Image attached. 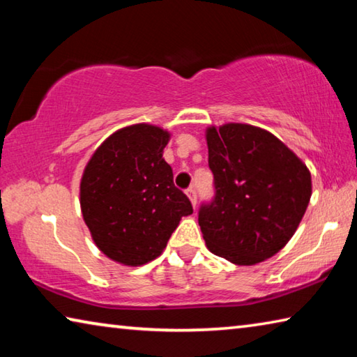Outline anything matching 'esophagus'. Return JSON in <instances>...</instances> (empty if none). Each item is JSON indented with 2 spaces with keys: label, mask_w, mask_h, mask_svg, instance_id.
I'll list each match as a JSON object with an SVG mask.
<instances>
[{
  "label": "esophagus",
  "mask_w": 357,
  "mask_h": 357,
  "mask_svg": "<svg viewBox=\"0 0 357 357\" xmlns=\"http://www.w3.org/2000/svg\"><path fill=\"white\" fill-rule=\"evenodd\" d=\"M185 193H187V197H189V200L192 202V206L195 208L197 206V190H195V187H189V189L185 190Z\"/></svg>",
  "instance_id": "34e87169"
}]
</instances>
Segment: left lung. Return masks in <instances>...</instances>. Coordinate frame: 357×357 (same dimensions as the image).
<instances>
[{"label": "left lung", "instance_id": "8db88e82", "mask_svg": "<svg viewBox=\"0 0 357 357\" xmlns=\"http://www.w3.org/2000/svg\"><path fill=\"white\" fill-rule=\"evenodd\" d=\"M214 197L198 223L208 249L239 266L285 247L309 206L310 172L279 138L249 124L206 130Z\"/></svg>", "mask_w": 357, "mask_h": 357}]
</instances>
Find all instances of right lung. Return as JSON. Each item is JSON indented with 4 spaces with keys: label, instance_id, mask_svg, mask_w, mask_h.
I'll list each match as a JSON object with an SVG mask.
<instances>
[{
    "label": "right lung",
    "instance_id": "obj_1",
    "mask_svg": "<svg viewBox=\"0 0 357 357\" xmlns=\"http://www.w3.org/2000/svg\"><path fill=\"white\" fill-rule=\"evenodd\" d=\"M170 134L149 124L114 132L84 168L80 204L96 245L114 261L140 266L160 255L192 203L164 160Z\"/></svg>",
    "mask_w": 357,
    "mask_h": 357
}]
</instances>
